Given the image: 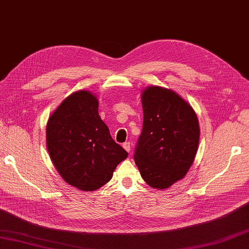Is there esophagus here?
<instances>
[{"mask_svg":"<svg viewBox=\"0 0 249 249\" xmlns=\"http://www.w3.org/2000/svg\"><path fill=\"white\" fill-rule=\"evenodd\" d=\"M123 148L125 149L126 152H130V143L129 142H125V143H123Z\"/></svg>","mask_w":249,"mask_h":249,"instance_id":"34e87169","label":"esophagus"}]
</instances>
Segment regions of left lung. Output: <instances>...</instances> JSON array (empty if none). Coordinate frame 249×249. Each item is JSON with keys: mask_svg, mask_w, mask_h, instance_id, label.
Returning a JSON list of instances; mask_svg holds the SVG:
<instances>
[{"mask_svg": "<svg viewBox=\"0 0 249 249\" xmlns=\"http://www.w3.org/2000/svg\"><path fill=\"white\" fill-rule=\"evenodd\" d=\"M141 101L143 127L135 162L149 187L164 190L186 176L194 162L198 119L192 106L171 89L148 86Z\"/></svg>", "mask_w": 249, "mask_h": 249, "instance_id": "left-lung-1", "label": "left lung"}]
</instances>
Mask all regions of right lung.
<instances>
[{"label":"right lung","instance_id":"right-lung-1","mask_svg":"<svg viewBox=\"0 0 249 249\" xmlns=\"http://www.w3.org/2000/svg\"><path fill=\"white\" fill-rule=\"evenodd\" d=\"M46 148L55 169L67 183L80 191H95L112 178L127 152L113 141L98 115L96 95L73 92L50 115Z\"/></svg>","mask_w":249,"mask_h":249}]
</instances>
